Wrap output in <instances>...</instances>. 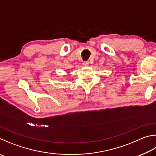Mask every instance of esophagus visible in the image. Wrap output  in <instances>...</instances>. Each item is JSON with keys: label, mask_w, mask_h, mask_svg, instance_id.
I'll use <instances>...</instances> for the list:
<instances>
[{"label": "esophagus", "mask_w": 156, "mask_h": 156, "mask_svg": "<svg viewBox=\"0 0 156 156\" xmlns=\"http://www.w3.org/2000/svg\"><path fill=\"white\" fill-rule=\"evenodd\" d=\"M89 64V61H84V62H83V65L84 66H88V65Z\"/></svg>", "instance_id": "1"}]
</instances>
